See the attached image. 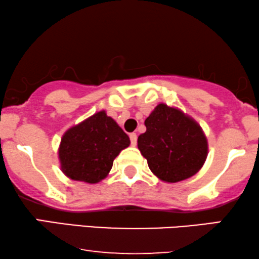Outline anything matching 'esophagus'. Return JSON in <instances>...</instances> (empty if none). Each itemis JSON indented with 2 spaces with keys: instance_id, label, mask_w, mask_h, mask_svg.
<instances>
[{
  "instance_id": "34e87169",
  "label": "esophagus",
  "mask_w": 259,
  "mask_h": 259,
  "mask_svg": "<svg viewBox=\"0 0 259 259\" xmlns=\"http://www.w3.org/2000/svg\"><path fill=\"white\" fill-rule=\"evenodd\" d=\"M130 139H131V145H132V146H136V145H137V139H138L137 134L136 133H131L130 134Z\"/></svg>"
}]
</instances>
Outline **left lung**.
<instances>
[{
    "label": "left lung",
    "mask_w": 259,
    "mask_h": 259,
    "mask_svg": "<svg viewBox=\"0 0 259 259\" xmlns=\"http://www.w3.org/2000/svg\"><path fill=\"white\" fill-rule=\"evenodd\" d=\"M146 132L138 138V148L148 167L167 183L185 180L204 165L207 140L201 127L179 109L159 104L145 120Z\"/></svg>",
    "instance_id": "8db88e82"
}]
</instances>
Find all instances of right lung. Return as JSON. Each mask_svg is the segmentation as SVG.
<instances>
[{
    "label": "right lung",
    "instance_id": "obj_1",
    "mask_svg": "<svg viewBox=\"0 0 259 259\" xmlns=\"http://www.w3.org/2000/svg\"><path fill=\"white\" fill-rule=\"evenodd\" d=\"M130 144L121 127L105 111L98 112L63 134L59 148L61 169L70 179L97 184Z\"/></svg>",
    "mask_w": 259,
    "mask_h": 259
}]
</instances>
